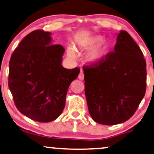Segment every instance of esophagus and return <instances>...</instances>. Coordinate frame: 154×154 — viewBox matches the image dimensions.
Returning <instances> with one entry per match:
<instances>
[{
    "instance_id": "obj_1",
    "label": "esophagus",
    "mask_w": 154,
    "mask_h": 154,
    "mask_svg": "<svg viewBox=\"0 0 154 154\" xmlns=\"http://www.w3.org/2000/svg\"><path fill=\"white\" fill-rule=\"evenodd\" d=\"M78 78H79L80 80H82H82H84V73H83V72H82V71L80 72V73L79 74V76H78Z\"/></svg>"
}]
</instances>
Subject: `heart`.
Listing matches in <instances>:
<instances>
[{"label": "heart", "instance_id": "heart-1", "mask_svg": "<svg viewBox=\"0 0 154 154\" xmlns=\"http://www.w3.org/2000/svg\"><path fill=\"white\" fill-rule=\"evenodd\" d=\"M110 45L111 42L109 39L97 35L80 39L77 42L76 49L79 51H87L84 56L86 61L91 65H97L107 55ZM66 53L70 59L75 60L76 58V51L72 47H67Z\"/></svg>", "mask_w": 154, "mask_h": 154}]
</instances>
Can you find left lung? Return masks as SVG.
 <instances>
[{"label":"left lung","instance_id":"obj_1","mask_svg":"<svg viewBox=\"0 0 154 154\" xmlns=\"http://www.w3.org/2000/svg\"><path fill=\"white\" fill-rule=\"evenodd\" d=\"M88 112L94 121L112 125L128 120L146 91V64L129 33L121 31L114 52L98 64L84 68Z\"/></svg>","mask_w":154,"mask_h":154}]
</instances>
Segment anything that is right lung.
<instances>
[{"mask_svg":"<svg viewBox=\"0 0 154 154\" xmlns=\"http://www.w3.org/2000/svg\"><path fill=\"white\" fill-rule=\"evenodd\" d=\"M50 32L36 30L15 49L9 63L8 86L19 112L38 122H50L63 111L71 82L80 70L63 67L65 49L52 45Z\"/></svg>","mask_w":154,"mask_h":154,"instance_id":"1","label":"right lung"}]
</instances>
